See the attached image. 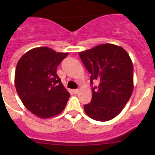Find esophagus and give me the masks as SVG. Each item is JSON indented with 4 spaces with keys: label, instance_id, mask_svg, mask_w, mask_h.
I'll return each mask as SVG.
<instances>
[{
    "label": "esophagus",
    "instance_id": "34e87169",
    "mask_svg": "<svg viewBox=\"0 0 155 155\" xmlns=\"http://www.w3.org/2000/svg\"><path fill=\"white\" fill-rule=\"evenodd\" d=\"M73 92L75 94H77L79 93V89H74V90H73Z\"/></svg>",
    "mask_w": 155,
    "mask_h": 155
}]
</instances>
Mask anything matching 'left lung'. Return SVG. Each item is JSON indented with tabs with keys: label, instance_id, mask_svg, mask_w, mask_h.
Listing matches in <instances>:
<instances>
[{
	"label": "left lung",
	"instance_id": "left-lung-1",
	"mask_svg": "<svg viewBox=\"0 0 155 155\" xmlns=\"http://www.w3.org/2000/svg\"><path fill=\"white\" fill-rule=\"evenodd\" d=\"M84 66L91 73L92 99L84 109L90 118L107 121L118 115L134 90V67L123 48L102 44L79 52ZM99 84L93 86V81Z\"/></svg>",
	"mask_w": 155,
	"mask_h": 155
}]
</instances>
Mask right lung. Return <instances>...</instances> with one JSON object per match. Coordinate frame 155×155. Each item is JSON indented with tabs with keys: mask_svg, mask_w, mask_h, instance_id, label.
Listing matches in <instances>:
<instances>
[{
	"mask_svg": "<svg viewBox=\"0 0 155 155\" xmlns=\"http://www.w3.org/2000/svg\"><path fill=\"white\" fill-rule=\"evenodd\" d=\"M68 53L56 52L48 47L33 48L18 61L15 73L16 91L25 107L40 118L61 113L70 93L56 73Z\"/></svg>",
	"mask_w": 155,
	"mask_h": 155,
	"instance_id": "add662e5",
	"label": "right lung"
}]
</instances>
